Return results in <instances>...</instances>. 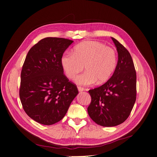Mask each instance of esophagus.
Segmentation results:
<instances>
[{
  "label": "esophagus",
  "instance_id": "34e87169",
  "mask_svg": "<svg viewBox=\"0 0 157 157\" xmlns=\"http://www.w3.org/2000/svg\"><path fill=\"white\" fill-rule=\"evenodd\" d=\"M78 91H79V92L82 91L84 90V88H82V87H81V86H78Z\"/></svg>",
  "mask_w": 157,
  "mask_h": 157
}]
</instances>
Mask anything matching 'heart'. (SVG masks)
I'll list each match as a JSON object with an SVG mask.
<instances>
[{"label": "heart", "instance_id": "obj_1", "mask_svg": "<svg viewBox=\"0 0 157 157\" xmlns=\"http://www.w3.org/2000/svg\"><path fill=\"white\" fill-rule=\"evenodd\" d=\"M61 63L66 76L74 79L85 66L86 72L79 76L76 82L81 85L106 82L115 70L117 54L112 48L100 42L88 40L78 44L73 53L65 52Z\"/></svg>", "mask_w": 157, "mask_h": 157}]
</instances>
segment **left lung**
Listing matches in <instances>:
<instances>
[{"label": "left lung", "mask_w": 157, "mask_h": 157, "mask_svg": "<svg viewBox=\"0 0 157 157\" xmlns=\"http://www.w3.org/2000/svg\"><path fill=\"white\" fill-rule=\"evenodd\" d=\"M111 39L118 54L115 72L101 86L88 91L91 98L88 115L96 123L106 127L123 123L136 98V74L132 56L117 39Z\"/></svg>", "instance_id": "8db88e82"}]
</instances>
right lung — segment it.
Returning <instances> with one entry per match:
<instances>
[{
	"instance_id": "obj_1",
	"label": "right lung",
	"mask_w": 157,
	"mask_h": 157,
	"mask_svg": "<svg viewBox=\"0 0 157 157\" xmlns=\"http://www.w3.org/2000/svg\"><path fill=\"white\" fill-rule=\"evenodd\" d=\"M73 40L46 37L28 52L21 74L19 96L27 115L51 125L61 120L78 94L64 74L61 58Z\"/></svg>"
}]
</instances>
